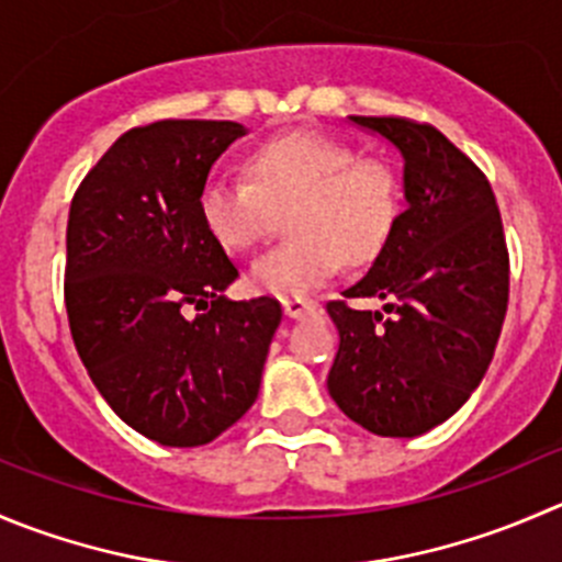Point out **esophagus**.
Wrapping results in <instances>:
<instances>
[{
    "label": "esophagus",
    "mask_w": 562,
    "mask_h": 562,
    "mask_svg": "<svg viewBox=\"0 0 562 562\" xmlns=\"http://www.w3.org/2000/svg\"><path fill=\"white\" fill-rule=\"evenodd\" d=\"M282 310L288 318H307L315 313V302L310 299H282Z\"/></svg>",
    "instance_id": "obj_1"
}]
</instances>
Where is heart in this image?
<instances>
[{"instance_id": "heart-1", "label": "heart", "mask_w": 562, "mask_h": 562, "mask_svg": "<svg viewBox=\"0 0 562 562\" xmlns=\"http://www.w3.org/2000/svg\"><path fill=\"white\" fill-rule=\"evenodd\" d=\"M285 217L282 247L249 269L255 291L304 299L335 277L340 260L364 266L381 255L401 214L395 172L318 134H288L258 145L247 181L214 178L200 192L205 231L227 252L263 241Z\"/></svg>"}]
</instances>
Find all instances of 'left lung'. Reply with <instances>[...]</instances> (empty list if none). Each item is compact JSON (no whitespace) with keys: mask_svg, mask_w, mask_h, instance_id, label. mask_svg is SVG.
<instances>
[{"mask_svg":"<svg viewBox=\"0 0 562 562\" xmlns=\"http://www.w3.org/2000/svg\"><path fill=\"white\" fill-rule=\"evenodd\" d=\"M351 120L401 150L406 211L368 274L326 302L340 331L326 386L370 434L419 437L464 406L494 357L510 291L503 216L481 167L442 131ZM351 297H384L385 313Z\"/></svg>","mask_w":562,"mask_h":562,"instance_id":"obj_1","label":"left lung"}]
</instances>
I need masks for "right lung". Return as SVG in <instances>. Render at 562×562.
I'll return each instance as SVG.
<instances>
[{
    "label": "right lung",
    "mask_w": 562,
    "mask_h": 562,
    "mask_svg": "<svg viewBox=\"0 0 562 562\" xmlns=\"http://www.w3.org/2000/svg\"><path fill=\"white\" fill-rule=\"evenodd\" d=\"M233 120H154L114 139L68 214L65 310L92 384L123 423L167 448L209 445L260 390L277 299L231 302L238 277L200 216ZM204 313L187 319L186 310Z\"/></svg>",
    "instance_id": "obj_1"
}]
</instances>
